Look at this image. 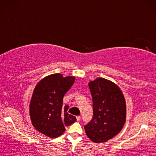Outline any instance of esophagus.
<instances>
[{"mask_svg": "<svg viewBox=\"0 0 156 156\" xmlns=\"http://www.w3.org/2000/svg\"><path fill=\"white\" fill-rule=\"evenodd\" d=\"M80 119H81V117H80V116H76V120H77L78 121H80Z\"/></svg>", "mask_w": 156, "mask_h": 156, "instance_id": "obj_1", "label": "esophagus"}]
</instances>
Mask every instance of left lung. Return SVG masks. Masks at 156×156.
Masks as SVG:
<instances>
[{"label": "left lung", "instance_id": "obj_1", "mask_svg": "<svg viewBox=\"0 0 156 156\" xmlns=\"http://www.w3.org/2000/svg\"><path fill=\"white\" fill-rule=\"evenodd\" d=\"M92 98L93 117L84 126L88 137L104 143L121 131L126 120V102L122 92L111 80L98 78L88 83Z\"/></svg>", "mask_w": 156, "mask_h": 156}]
</instances>
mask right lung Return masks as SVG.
Masks as SVG:
<instances>
[{
  "label": "right lung",
  "mask_w": 156,
  "mask_h": 156,
  "mask_svg": "<svg viewBox=\"0 0 156 156\" xmlns=\"http://www.w3.org/2000/svg\"><path fill=\"white\" fill-rule=\"evenodd\" d=\"M74 76L64 77L57 73L45 76L35 86L29 105L32 125L39 133L56 138L64 133L65 126L76 118L68 113L69 106L63 107V98L72 87Z\"/></svg>",
  "instance_id": "add662e5"
}]
</instances>
